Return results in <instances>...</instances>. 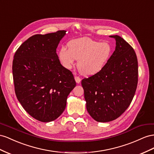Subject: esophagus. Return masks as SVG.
Returning <instances> with one entry per match:
<instances>
[{"label": "esophagus", "instance_id": "obj_1", "mask_svg": "<svg viewBox=\"0 0 154 154\" xmlns=\"http://www.w3.org/2000/svg\"><path fill=\"white\" fill-rule=\"evenodd\" d=\"M75 80L77 83H80V82L81 81L80 77H78V76H75Z\"/></svg>", "mask_w": 154, "mask_h": 154}]
</instances>
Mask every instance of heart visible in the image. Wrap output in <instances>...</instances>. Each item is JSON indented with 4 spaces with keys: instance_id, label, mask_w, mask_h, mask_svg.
I'll use <instances>...</instances> for the list:
<instances>
[{
    "instance_id": "1",
    "label": "heart",
    "mask_w": 154,
    "mask_h": 154,
    "mask_svg": "<svg viewBox=\"0 0 154 154\" xmlns=\"http://www.w3.org/2000/svg\"><path fill=\"white\" fill-rule=\"evenodd\" d=\"M69 48L63 46L59 52V60L66 69H71L79 59L77 67L80 73L91 76L101 71L112 54L111 45L88 37L73 39Z\"/></svg>"
}]
</instances>
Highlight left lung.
<instances>
[{"mask_svg":"<svg viewBox=\"0 0 154 154\" xmlns=\"http://www.w3.org/2000/svg\"><path fill=\"white\" fill-rule=\"evenodd\" d=\"M101 71L81 81L86 109L97 122H109L123 113L132 101L138 82V62L133 48L120 36Z\"/></svg>","mask_w":154,"mask_h":154,"instance_id":"8db88e82","label":"left lung"}]
</instances>
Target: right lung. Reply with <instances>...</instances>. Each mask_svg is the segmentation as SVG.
Here are the masks:
<instances>
[{
    "instance_id": "right-lung-1",
    "label": "right lung",
    "mask_w": 154,
    "mask_h": 154,
    "mask_svg": "<svg viewBox=\"0 0 154 154\" xmlns=\"http://www.w3.org/2000/svg\"><path fill=\"white\" fill-rule=\"evenodd\" d=\"M66 31L29 37L17 49L12 72L17 99L35 119L50 122L66 106L76 86L73 75L61 65L56 49Z\"/></svg>"
}]
</instances>
